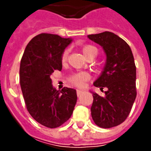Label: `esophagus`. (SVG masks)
Wrapping results in <instances>:
<instances>
[{"label":"esophagus","mask_w":151,"mask_h":151,"mask_svg":"<svg viewBox=\"0 0 151 151\" xmlns=\"http://www.w3.org/2000/svg\"><path fill=\"white\" fill-rule=\"evenodd\" d=\"M83 91H81V90H77L76 91V94H77V96H81V93H82Z\"/></svg>","instance_id":"1"}]
</instances>
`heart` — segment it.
<instances>
[{"instance_id": "heart-1", "label": "heart", "mask_w": 151, "mask_h": 151, "mask_svg": "<svg viewBox=\"0 0 151 151\" xmlns=\"http://www.w3.org/2000/svg\"><path fill=\"white\" fill-rule=\"evenodd\" d=\"M81 51L83 53V55L87 58L90 59L91 57H96L97 55V50L96 47L90 45V44H86L84 46H82ZM68 58V50H65L63 52V54L61 55V62L62 63H65ZM90 79V75L86 72H79L76 73L72 75L70 78L69 81L70 83L75 86L77 87H82L84 86L85 83Z\"/></svg>"}]
</instances>
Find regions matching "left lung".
I'll list each match as a JSON object with an SVG mask.
<instances>
[{"label":"left lung","instance_id":"1","mask_svg":"<svg viewBox=\"0 0 151 151\" xmlns=\"http://www.w3.org/2000/svg\"><path fill=\"white\" fill-rule=\"evenodd\" d=\"M100 44L107 55V62L94 86L103 89L105 96L92 92L91 117L97 126L109 129L124 122L136 98V66L129 45L111 32L88 35Z\"/></svg>","mask_w":151,"mask_h":151}]
</instances>
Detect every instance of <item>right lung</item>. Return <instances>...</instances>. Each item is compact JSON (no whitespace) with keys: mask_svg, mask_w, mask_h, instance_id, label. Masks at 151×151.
<instances>
[{"mask_svg":"<svg viewBox=\"0 0 151 151\" xmlns=\"http://www.w3.org/2000/svg\"><path fill=\"white\" fill-rule=\"evenodd\" d=\"M72 39L40 33L27 44L20 64V85L27 109L47 128H58L70 118L77 95L72 88L55 90L50 76L61 70V55Z\"/></svg>","mask_w":151,"mask_h":151,"instance_id":"right-lung-1","label":"right lung"}]
</instances>
